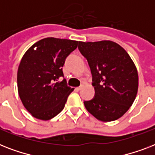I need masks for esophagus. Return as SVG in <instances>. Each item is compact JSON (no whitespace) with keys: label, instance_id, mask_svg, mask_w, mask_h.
I'll return each mask as SVG.
<instances>
[{"label":"esophagus","instance_id":"obj_1","mask_svg":"<svg viewBox=\"0 0 155 155\" xmlns=\"http://www.w3.org/2000/svg\"><path fill=\"white\" fill-rule=\"evenodd\" d=\"M84 87V84H81V85H80V87H76V89H77V90H81Z\"/></svg>","mask_w":155,"mask_h":155}]
</instances>
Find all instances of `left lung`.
<instances>
[{
  "label": "left lung",
  "instance_id": "1",
  "mask_svg": "<svg viewBox=\"0 0 155 155\" xmlns=\"http://www.w3.org/2000/svg\"><path fill=\"white\" fill-rule=\"evenodd\" d=\"M79 51L87 60L95 96L84 101L86 109L101 121L122 117L132 105L138 88L134 63L120 45L112 41L79 42Z\"/></svg>",
  "mask_w": 155,
  "mask_h": 155
}]
</instances>
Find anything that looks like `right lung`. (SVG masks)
<instances>
[{"label":"right lung","mask_w":155,"mask_h":155,"mask_svg":"<svg viewBox=\"0 0 155 155\" xmlns=\"http://www.w3.org/2000/svg\"><path fill=\"white\" fill-rule=\"evenodd\" d=\"M78 41L46 38L29 48L18 70V89L23 105L33 117L47 120L63 110L74 88L63 79L66 58Z\"/></svg>","instance_id":"add662e5"}]
</instances>
